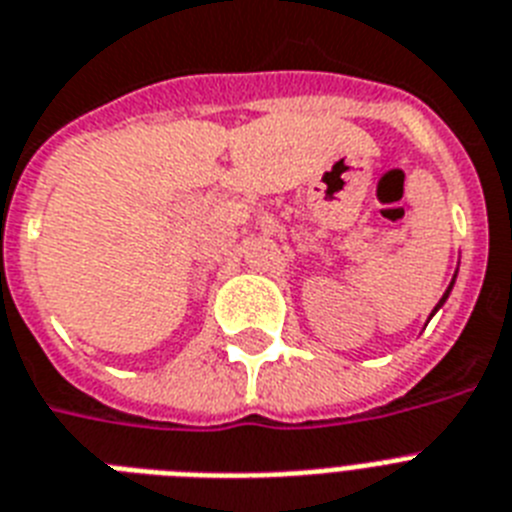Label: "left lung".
<instances>
[{"label":"left lung","instance_id":"obj_1","mask_svg":"<svg viewBox=\"0 0 512 512\" xmlns=\"http://www.w3.org/2000/svg\"><path fill=\"white\" fill-rule=\"evenodd\" d=\"M452 284H455V281H452ZM452 284H450V289H447V292H444V297H442V299H439V305H436V307H434V313H436V310H439V307H442V305H444V299L450 297V292H452Z\"/></svg>","mask_w":512,"mask_h":512}]
</instances>
